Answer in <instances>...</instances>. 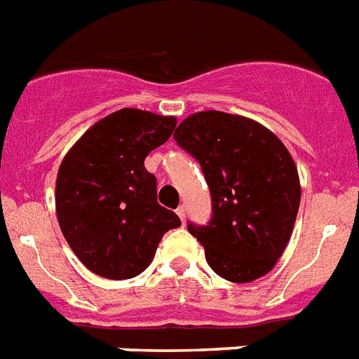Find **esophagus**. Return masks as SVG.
I'll return each mask as SVG.
<instances>
[{"instance_id": "34e87169", "label": "esophagus", "mask_w": 359, "mask_h": 359, "mask_svg": "<svg viewBox=\"0 0 359 359\" xmlns=\"http://www.w3.org/2000/svg\"><path fill=\"white\" fill-rule=\"evenodd\" d=\"M176 212H177V216L182 218V222H185V218H187V207L185 205H180L176 209Z\"/></svg>"}]
</instances>
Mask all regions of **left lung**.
I'll return each instance as SVG.
<instances>
[{
	"label": "left lung",
	"mask_w": 359,
	"mask_h": 359,
	"mask_svg": "<svg viewBox=\"0 0 359 359\" xmlns=\"http://www.w3.org/2000/svg\"><path fill=\"white\" fill-rule=\"evenodd\" d=\"M200 163L211 191V220L189 222L216 275L251 283L271 271L292 236L301 203L297 167L275 133L224 111H200L174 132Z\"/></svg>",
	"instance_id": "left-lung-1"
}]
</instances>
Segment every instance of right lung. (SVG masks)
Listing matches in <instances>:
<instances>
[{
  "mask_svg": "<svg viewBox=\"0 0 359 359\" xmlns=\"http://www.w3.org/2000/svg\"><path fill=\"white\" fill-rule=\"evenodd\" d=\"M174 117L124 108L93 124L62 161L56 216L64 238L93 273L132 279L182 222L158 203L156 176L144 158L167 143Z\"/></svg>",
  "mask_w": 359,
  "mask_h": 359,
  "instance_id": "1",
  "label": "right lung"
}]
</instances>
